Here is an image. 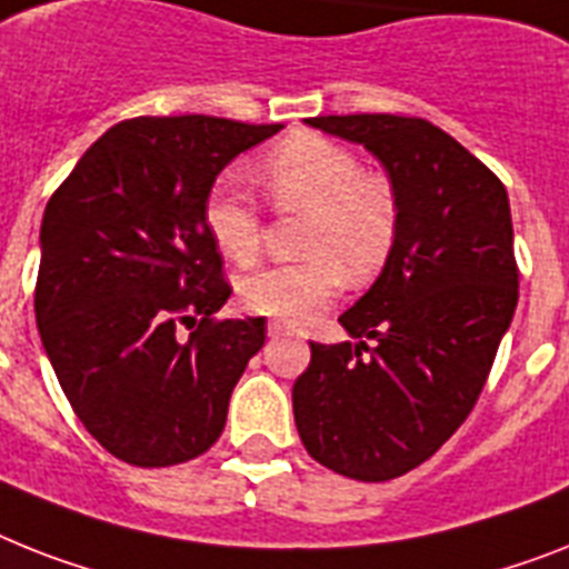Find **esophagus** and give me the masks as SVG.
Instances as JSON below:
<instances>
[{
  "label": "esophagus",
  "instance_id": "obj_1",
  "mask_svg": "<svg viewBox=\"0 0 569 569\" xmlns=\"http://www.w3.org/2000/svg\"><path fill=\"white\" fill-rule=\"evenodd\" d=\"M267 337H273V340H279V337H293V328L279 322V319H273V322L267 326Z\"/></svg>",
  "mask_w": 569,
  "mask_h": 569
}]
</instances>
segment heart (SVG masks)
<instances>
[{
  "mask_svg": "<svg viewBox=\"0 0 569 569\" xmlns=\"http://www.w3.org/2000/svg\"><path fill=\"white\" fill-rule=\"evenodd\" d=\"M256 177L279 209L305 211V258L243 276L238 299L247 311L302 322L337 299L346 276L369 281L383 270L401 229V200L389 177L363 171L355 150L296 133L258 162ZM203 227L234 264H250L261 250V214L241 191H211Z\"/></svg>",
  "mask_w": 569,
  "mask_h": 569,
  "instance_id": "obj_1",
  "label": "heart"
}]
</instances>
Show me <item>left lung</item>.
I'll return each mask as SVG.
<instances>
[{"mask_svg": "<svg viewBox=\"0 0 569 569\" xmlns=\"http://www.w3.org/2000/svg\"><path fill=\"white\" fill-rule=\"evenodd\" d=\"M305 124L380 159L401 200V229L372 288L340 317L355 342H311V363L293 383L296 430L331 471L396 480L468 419L511 326L509 194L425 119L360 112Z\"/></svg>", "mask_w": 569, "mask_h": 569, "instance_id": "left-lung-1", "label": "left lung"}]
</instances>
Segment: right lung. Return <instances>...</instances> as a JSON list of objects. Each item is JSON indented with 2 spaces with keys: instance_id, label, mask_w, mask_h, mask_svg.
Wrapping results in <instances>:
<instances>
[{
  "instance_id": "add662e5",
  "label": "right lung",
  "mask_w": 569,
  "mask_h": 569,
  "mask_svg": "<svg viewBox=\"0 0 569 569\" xmlns=\"http://www.w3.org/2000/svg\"><path fill=\"white\" fill-rule=\"evenodd\" d=\"M279 130L214 116L119 121L46 206L42 349L74 416L121 462H189L223 433L267 328L261 317L214 319L232 288L203 206L218 173Z\"/></svg>"
}]
</instances>
